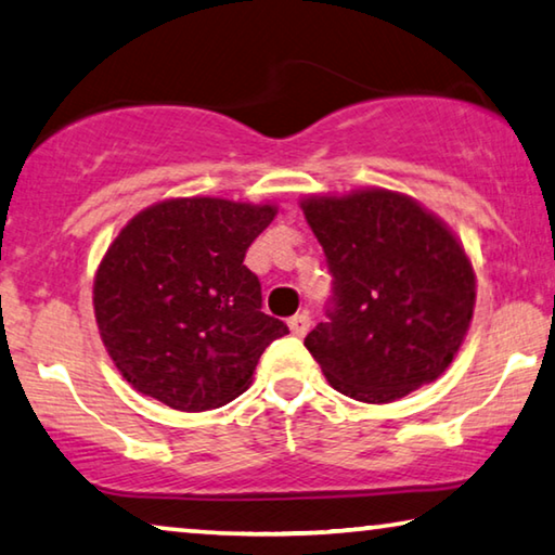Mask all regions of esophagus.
Masks as SVG:
<instances>
[{
	"label": "esophagus",
	"instance_id": "34e87169",
	"mask_svg": "<svg viewBox=\"0 0 555 555\" xmlns=\"http://www.w3.org/2000/svg\"><path fill=\"white\" fill-rule=\"evenodd\" d=\"M309 328H311L309 313H296V315H292V319H288V331H292L294 336H306Z\"/></svg>",
	"mask_w": 555,
	"mask_h": 555
}]
</instances>
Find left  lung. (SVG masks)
Wrapping results in <instances>:
<instances>
[{"label": "left lung", "mask_w": 555, "mask_h": 555, "mask_svg": "<svg viewBox=\"0 0 555 555\" xmlns=\"http://www.w3.org/2000/svg\"><path fill=\"white\" fill-rule=\"evenodd\" d=\"M333 274L328 321L304 346L333 388L385 404L435 383L467 336L477 274L417 199L385 188L301 199Z\"/></svg>", "instance_id": "obj_1"}]
</instances>
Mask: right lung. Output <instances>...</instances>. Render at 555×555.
<instances>
[{
  "label": "right lung",
  "mask_w": 555,
  "mask_h": 555,
  "mask_svg": "<svg viewBox=\"0 0 555 555\" xmlns=\"http://www.w3.org/2000/svg\"><path fill=\"white\" fill-rule=\"evenodd\" d=\"M274 202L172 197L122 227L93 276V313L118 373L180 412L222 408L249 388L284 321L261 311L246 249Z\"/></svg>",
  "instance_id": "1"
}]
</instances>
